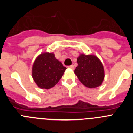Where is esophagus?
<instances>
[{"label":"esophagus","mask_w":133,"mask_h":133,"mask_svg":"<svg viewBox=\"0 0 133 133\" xmlns=\"http://www.w3.org/2000/svg\"><path fill=\"white\" fill-rule=\"evenodd\" d=\"M69 69H72V70H74V69H75V67H74V66H73V65L69 66Z\"/></svg>","instance_id":"obj_1"}]
</instances>
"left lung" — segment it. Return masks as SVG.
<instances>
[{
  "label": "left lung",
  "mask_w": 133,
  "mask_h": 133,
  "mask_svg": "<svg viewBox=\"0 0 133 133\" xmlns=\"http://www.w3.org/2000/svg\"><path fill=\"white\" fill-rule=\"evenodd\" d=\"M77 63L75 74L82 84L90 89L101 85L104 78V66L97 56L80 54Z\"/></svg>",
  "instance_id": "8db88e82"
}]
</instances>
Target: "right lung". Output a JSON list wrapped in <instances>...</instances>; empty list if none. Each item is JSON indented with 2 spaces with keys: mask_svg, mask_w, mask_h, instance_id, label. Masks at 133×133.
Returning a JSON list of instances; mask_svg holds the SVG:
<instances>
[{
  "mask_svg": "<svg viewBox=\"0 0 133 133\" xmlns=\"http://www.w3.org/2000/svg\"><path fill=\"white\" fill-rule=\"evenodd\" d=\"M66 68L52 52H43L35 60L32 76L35 83L41 89H49L58 83Z\"/></svg>",
  "mask_w": 133,
  "mask_h": 133,
  "instance_id": "obj_1",
  "label": "right lung"
}]
</instances>
